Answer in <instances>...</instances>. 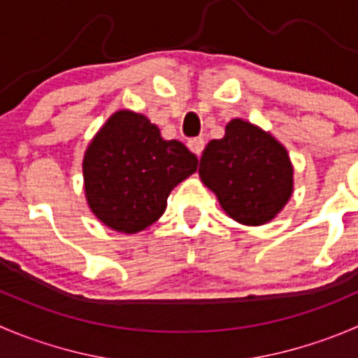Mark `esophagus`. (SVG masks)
I'll list each match as a JSON object with an SVG mask.
<instances>
[{
	"instance_id": "obj_1",
	"label": "esophagus",
	"mask_w": 358,
	"mask_h": 358,
	"mask_svg": "<svg viewBox=\"0 0 358 358\" xmlns=\"http://www.w3.org/2000/svg\"><path fill=\"white\" fill-rule=\"evenodd\" d=\"M189 148L199 157L204 150V140L203 138H192V140H189Z\"/></svg>"
}]
</instances>
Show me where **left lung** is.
Masks as SVG:
<instances>
[{
	"label": "left lung",
	"mask_w": 358,
	"mask_h": 358,
	"mask_svg": "<svg viewBox=\"0 0 358 358\" xmlns=\"http://www.w3.org/2000/svg\"><path fill=\"white\" fill-rule=\"evenodd\" d=\"M199 176L225 213L243 225L273 220L294 190V168L287 148L241 119H232L225 126V136L206 145Z\"/></svg>",
	"instance_id": "8db88e82"
}]
</instances>
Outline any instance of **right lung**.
I'll return each mask as SVG.
<instances>
[{"label": "right lung", "mask_w": 358, "mask_h": 358, "mask_svg": "<svg viewBox=\"0 0 358 358\" xmlns=\"http://www.w3.org/2000/svg\"><path fill=\"white\" fill-rule=\"evenodd\" d=\"M196 169L185 145L164 140L145 115L120 110L83 155L87 204L113 231L134 234L161 218L171 190Z\"/></svg>", "instance_id": "obj_1"}]
</instances>
